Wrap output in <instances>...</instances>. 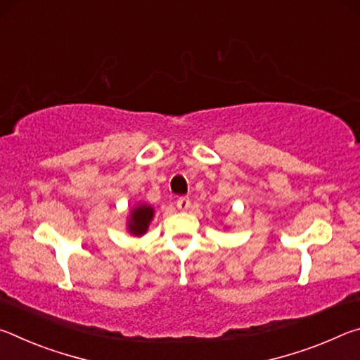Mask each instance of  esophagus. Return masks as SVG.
Returning <instances> with one entry per match:
<instances>
[{
	"instance_id": "1",
	"label": "esophagus",
	"mask_w": 360,
	"mask_h": 360,
	"mask_svg": "<svg viewBox=\"0 0 360 360\" xmlns=\"http://www.w3.org/2000/svg\"><path fill=\"white\" fill-rule=\"evenodd\" d=\"M176 206H178V210L181 211H187L191 208V200H188V197H179L178 202H176Z\"/></svg>"
}]
</instances>
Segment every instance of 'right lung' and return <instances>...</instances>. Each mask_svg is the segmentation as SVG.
I'll return each mask as SVG.
<instances>
[{
    "mask_svg": "<svg viewBox=\"0 0 360 360\" xmlns=\"http://www.w3.org/2000/svg\"><path fill=\"white\" fill-rule=\"evenodd\" d=\"M154 217V208L150 205L139 203L131 210L129 219V231L133 236H141L149 229V224Z\"/></svg>",
    "mask_w": 360,
    "mask_h": 360,
    "instance_id": "1",
    "label": "right lung"
}]
</instances>
